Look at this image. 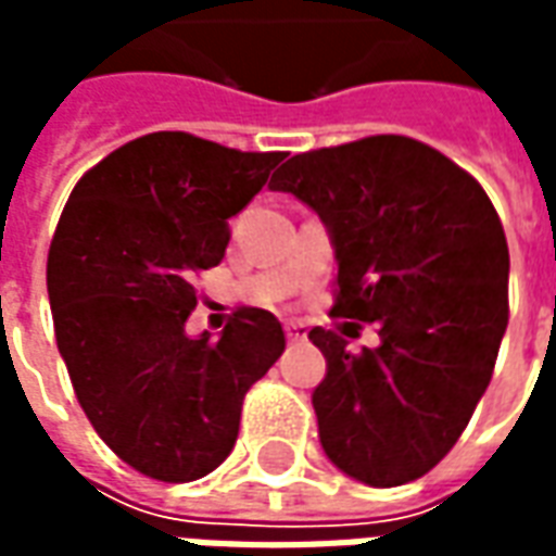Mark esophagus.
I'll return each mask as SVG.
<instances>
[{
	"label": "esophagus",
	"instance_id": "1",
	"mask_svg": "<svg viewBox=\"0 0 556 556\" xmlns=\"http://www.w3.org/2000/svg\"><path fill=\"white\" fill-rule=\"evenodd\" d=\"M286 337H289L291 342L306 339V325H301V321H289V325H286Z\"/></svg>",
	"mask_w": 556,
	"mask_h": 556
}]
</instances>
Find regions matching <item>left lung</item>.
Masks as SVG:
<instances>
[{
	"instance_id": "8db88e82",
	"label": "left lung",
	"mask_w": 556,
	"mask_h": 556,
	"mask_svg": "<svg viewBox=\"0 0 556 556\" xmlns=\"http://www.w3.org/2000/svg\"><path fill=\"white\" fill-rule=\"evenodd\" d=\"M270 190L313 207L337 255L333 315L378 325L351 354L313 327L327 361L313 390L321 450L357 482L429 473L485 393L509 321V247L477 178L408 137L294 154Z\"/></svg>"
}]
</instances>
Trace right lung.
Wrapping results in <instances>:
<instances>
[{"label":"right lung","instance_id":"right-lung-1","mask_svg":"<svg viewBox=\"0 0 556 556\" xmlns=\"http://www.w3.org/2000/svg\"><path fill=\"white\" fill-rule=\"evenodd\" d=\"M282 154L190 134H148L89 169L67 199L47 258L55 342L86 417L139 473L190 482L226 462L247 390L286 333L267 309L187 337L190 279L219 265L229 219Z\"/></svg>","mask_w":556,"mask_h":556}]
</instances>
